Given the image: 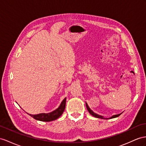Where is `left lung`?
I'll list each match as a JSON object with an SVG mask.
<instances>
[{
  "label": "left lung",
  "instance_id": "1",
  "mask_svg": "<svg viewBox=\"0 0 146 146\" xmlns=\"http://www.w3.org/2000/svg\"><path fill=\"white\" fill-rule=\"evenodd\" d=\"M86 108H87V109H88V111L89 112V113H90V114L91 115H92V116H94V117H96V118H104V117H102V116H100V115H98V114H96V113H95L94 112H93L90 109H89V107H88V104H87V103L86 102ZM121 115V113H119V114H118V115H113V117H110V118H116V117H118V116H119ZM105 119V118H104Z\"/></svg>",
  "mask_w": 146,
  "mask_h": 146
}]
</instances>
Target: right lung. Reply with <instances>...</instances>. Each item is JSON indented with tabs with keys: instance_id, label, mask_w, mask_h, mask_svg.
I'll return each mask as SVG.
<instances>
[{
	"instance_id": "obj_1",
	"label": "right lung",
	"mask_w": 146,
	"mask_h": 146,
	"mask_svg": "<svg viewBox=\"0 0 146 146\" xmlns=\"http://www.w3.org/2000/svg\"><path fill=\"white\" fill-rule=\"evenodd\" d=\"M65 104H66V98L63 99L62 102L60 106H59L57 109L50 112L48 113H39L37 115H31L29 114L33 118H35L37 120L42 121H50L55 120L57 119L62 115L63 111L65 109Z\"/></svg>"
}]
</instances>
